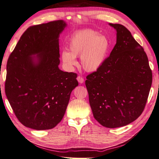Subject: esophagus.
Listing matches in <instances>:
<instances>
[{
    "instance_id": "34e87169",
    "label": "esophagus",
    "mask_w": 159,
    "mask_h": 159,
    "mask_svg": "<svg viewBox=\"0 0 159 159\" xmlns=\"http://www.w3.org/2000/svg\"><path fill=\"white\" fill-rule=\"evenodd\" d=\"M77 80H78V82H79V83H80V84L83 83L84 81V78H83V77L81 76H79L78 77H77Z\"/></svg>"
}]
</instances>
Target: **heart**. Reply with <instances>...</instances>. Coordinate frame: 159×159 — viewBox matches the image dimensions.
Instances as JSON below:
<instances>
[{"label":"heart","instance_id":"heart-1","mask_svg":"<svg viewBox=\"0 0 159 159\" xmlns=\"http://www.w3.org/2000/svg\"><path fill=\"white\" fill-rule=\"evenodd\" d=\"M109 46L108 38L103 35H99L97 31H80L73 34L69 39V52H62V60L68 67H73L77 65L76 57L80 56L84 70L94 72L104 62Z\"/></svg>","mask_w":159,"mask_h":159}]
</instances>
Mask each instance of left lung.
<instances>
[{
  "label": "left lung",
  "mask_w": 159,
  "mask_h": 159,
  "mask_svg": "<svg viewBox=\"0 0 159 159\" xmlns=\"http://www.w3.org/2000/svg\"><path fill=\"white\" fill-rule=\"evenodd\" d=\"M116 44L101 67L87 76L85 84L95 119L104 127L119 128L136 120L144 111L152 74L144 49L120 24Z\"/></svg>",
  "instance_id": "1"
}]
</instances>
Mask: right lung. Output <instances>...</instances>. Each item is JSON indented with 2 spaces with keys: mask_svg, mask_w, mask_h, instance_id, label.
<instances>
[{
  "mask_svg": "<svg viewBox=\"0 0 159 159\" xmlns=\"http://www.w3.org/2000/svg\"><path fill=\"white\" fill-rule=\"evenodd\" d=\"M66 26L58 20L30 27L8 59L5 94L16 117L27 128H54L79 85L77 74L58 68V38ZM35 54L39 55L31 57Z\"/></svg>",
  "mask_w": 159,
  "mask_h": 159,
  "instance_id": "add662e5",
  "label": "right lung"
}]
</instances>
